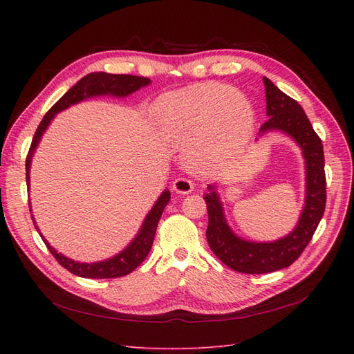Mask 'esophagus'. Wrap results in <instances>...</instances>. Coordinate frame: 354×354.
I'll return each mask as SVG.
<instances>
[{
    "label": "esophagus",
    "mask_w": 354,
    "mask_h": 354,
    "mask_svg": "<svg viewBox=\"0 0 354 354\" xmlns=\"http://www.w3.org/2000/svg\"><path fill=\"white\" fill-rule=\"evenodd\" d=\"M173 189L177 192V194H181V195H187L190 194L192 190L195 189V185L192 183V181L189 178H185V177H178L174 180L173 183Z\"/></svg>",
    "instance_id": "1"
}]
</instances>
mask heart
<instances>
[{
  "mask_svg": "<svg viewBox=\"0 0 354 354\" xmlns=\"http://www.w3.org/2000/svg\"><path fill=\"white\" fill-rule=\"evenodd\" d=\"M155 113L167 137L187 145L186 158L198 169H216L236 158L254 122L248 99L214 82L165 95Z\"/></svg>",
  "mask_w": 354,
  "mask_h": 354,
  "instance_id": "b5f03b06",
  "label": "heart"
}]
</instances>
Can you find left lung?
I'll return each mask as SVG.
<instances>
[{"label": "left lung", "mask_w": 354, "mask_h": 354, "mask_svg": "<svg viewBox=\"0 0 354 354\" xmlns=\"http://www.w3.org/2000/svg\"><path fill=\"white\" fill-rule=\"evenodd\" d=\"M266 87V113L269 116L260 131L279 130L291 136L303 149L306 158V205L297 227L288 236L274 242H248L234 236L223 216L220 198L208 186L203 195L208 209L207 241L211 251L230 269L239 273L263 274L285 269L303 254L322 220L326 205V177L324 146L313 130L306 112L297 100L282 93L269 80L263 78Z\"/></svg>", "instance_id": "left-lung-1"}]
</instances>
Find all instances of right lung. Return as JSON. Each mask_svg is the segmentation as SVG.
<instances>
[{
    "instance_id": "1",
    "label": "right lung",
    "mask_w": 354,
    "mask_h": 354,
    "mask_svg": "<svg viewBox=\"0 0 354 354\" xmlns=\"http://www.w3.org/2000/svg\"><path fill=\"white\" fill-rule=\"evenodd\" d=\"M149 82H151L149 78L136 77V75H113V73H106V72H93L81 78L66 94H63L62 97L53 104V108L44 115L41 124L38 125L26 156V185L29 186V167H30L32 155H34L35 149L41 140L42 133L46 131L50 121L55 118L57 112L66 109L71 104L78 103L84 99L93 97V95L111 94V95H118V97H124V95H128L137 91L138 88L145 87V85H147ZM169 196H171L169 192L165 190L156 201L151 212L147 214V217L143 223L140 232H138V234L136 236V239L128 245L122 252H120L106 261L77 263L71 259H66L65 255L59 254L55 248H53V246H50V243L44 238L42 236L41 238L44 241L48 251L57 260V263L62 267H65V269L69 270L71 273L81 277H88V279H116V277L130 274L134 269H137V267L145 261L149 251L152 248L158 223L160 216H162L164 208L169 202Z\"/></svg>"
}]
</instances>
